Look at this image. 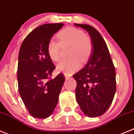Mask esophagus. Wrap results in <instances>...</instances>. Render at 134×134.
Here are the masks:
<instances>
[{"label":"esophagus","mask_w":134,"mask_h":134,"mask_svg":"<svg viewBox=\"0 0 134 134\" xmlns=\"http://www.w3.org/2000/svg\"><path fill=\"white\" fill-rule=\"evenodd\" d=\"M65 78L66 80H68V79H69L70 78H71V77L69 75H65Z\"/></svg>","instance_id":"34e87169"}]
</instances>
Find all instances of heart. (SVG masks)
Here are the masks:
<instances>
[{
    "label": "heart",
    "mask_w": 134,
    "mask_h": 134,
    "mask_svg": "<svg viewBox=\"0 0 134 134\" xmlns=\"http://www.w3.org/2000/svg\"><path fill=\"white\" fill-rule=\"evenodd\" d=\"M57 37L59 43L54 38H51L48 42V55L53 61H59L61 59V45H69V55L72 57L59 63L57 65V71L70 75L79 68L80 63L78 58L81 62H85L89 59L92 52V43L83 31L73 27L62 30L59 32Z\"/></svg>",
    "instance_id": "b5f03b06"
}]
</instances>
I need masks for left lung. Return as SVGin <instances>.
<instances>
[{
  "label": "left lung",
  "instance_id": "left-lung-1",
  "mask_svg": "<svg viewBox=\"0 0 134 134\" xmlns=\"http://www.w3.org/2000/svg\"><path fill=\"white\" fill-rule=\"evenodd\" d=\"M88 32L92 52L85 67L73 75L77 102L85 115L96 118L108 110L116 91L115 71L108 47L99 32L88 25L74 24Z\"/></svg>",
  "mask_w": 134,
  "mask_h": 134
}]
</instances>
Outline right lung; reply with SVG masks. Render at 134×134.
I'll use <instances>...</instances> for the list:
<instances>
[{"instance_id":"obj_1","label":"right lung","mask_w":134,"mask_h":134,"mask_svg":"<svg viewBox=\"0 0 134 134\" xmlns=\"http://www.w3.org/2000/svg\"><path fill=\"white\" fill-rule=\"evenodd\" d=\"M63 26V23L38 26L24 39L19 54L17 80L19 93L29 114L47 118L58 103L65 78L59 73L50 79L55 69L47 53L49 41Z\"/></svg>"}]
</instances>
